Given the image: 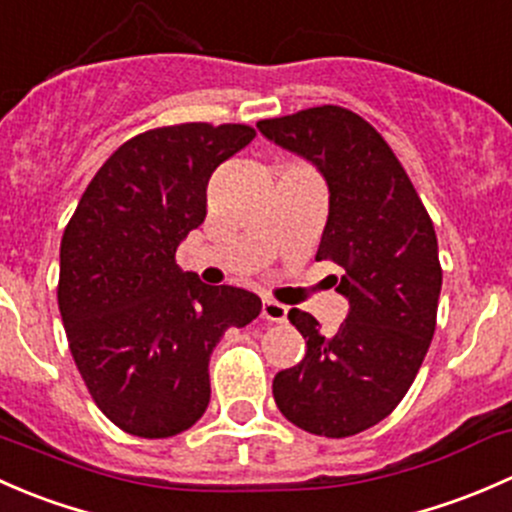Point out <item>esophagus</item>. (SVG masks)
Masks as SVG:
<instances>
[{"instance_id": "esophagus-1", "label": "esophagus", "mask_w": 512, "mask_h": 512, "mask_svg": "<svg viewBox=\"0 0 512 512\" xmlns=\"http://www.w3.org/2000/svg\"><path fill=\"white\" fill-rule=\"evenodd\" d=\"M261 318L268 320V323H286V320H288V308H286V305L276 303V300L266 298L261 303Z\"/></svg>"}]
</instances>
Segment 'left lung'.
I'll use <instances>...</instances> for the list:
<instances>
[{
    "label": "left lung",
    "mask_w": 512,
    "mask_h": 512,
    "mask_svg": "<svg viewBox=\"0 0 512 512\" xmlns=\"http://www.w3.org/2000/svg\"><path fill=\"white\" fill-rule=\"evenodd\" d=\"M256 128L328 184L315 258L342 268L335 291L350 305L333 337L310 313H288L305 337V357L273 377V399L310 434H360L402 402L434 337L441 293L434 224L382 135L352 110L323 105Z\"/></svg>",
    "instance_id": "obj_1"
}]
</instances>
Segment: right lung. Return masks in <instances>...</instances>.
Instances as JSON below:
<instances>
[{"label": "right lung", "instance_id": "1", "mask_svg": "<svg viewBox=\"0 0 512 512\" xmlns=\"http://www.w3.org/2000/svg\"><path fill=\"white\" fill-rule=\"evenodd\" d=\"M256 138L249 125L184 123L120 145L83 192L61 239L59 310L100 412L142 439L207 412L209 357L261 313L256 293L207 286L175 254L207 217V184Z\"/></svg>", "mask_w": 512, "mask_h": 512}]
</instances>
